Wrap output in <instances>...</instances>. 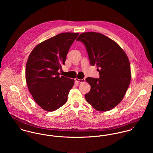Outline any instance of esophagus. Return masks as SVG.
Listing matches in <instances>:
<instances>
[{
  "label": "esophagus",
  "instance_id": "esophagus-1",
  "mask_svg": "<svg viewBox=\"0 0 153 153\" xmlns=\"http://www.w3.org/2000/svg\"><path fill=\"white\" fill-rule=\"evenodd\" d=\"M75 81H76V82H79V83H81V82H84L85 81V78H83V79H79L78 78H75Z\"/></svg>",
  "mask_w": 153,
  "mask_h": 153
}]
</instances>
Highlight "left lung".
Masks as SVG:
<instances>
[{
  "label": "left lung",
  "mask_w": 153,
  "mask_h": 153,
  "mask_svg": "<svg viewBox=\"0 0 153 153\" xmlns=\"http://www.w3.org/2000/svg\"><path fill=\"white\" fill-rule=\"evenodd\" d=\"M76 41L85 45L91 65H97L99 78L88 77L91 90L85 97L94 108L108 111L123 99L131 81L129 59L120 45L103 34L81 33Z\"/></svg>",
  "instance_id": "1"
}]
</instances>
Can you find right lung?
Segmentation results:
<instances>
[{
  "instance_id": "right-lung-1",
  "label": "right lung",
  "mask_w": 153,
  "mask_h": 153,
  "mask_svg": "<svg viewBox=\"0 0 153 153\" xmlns=\"http://www.w3.org/2000/svg\"><path fill=\"white\" fill-rule=\"evenodd\" d=\"M78 33H59L37 45L30 52L25 77L35 101L46 111H54L67 101L74 79L59 76L68 51Z\"/></svg>"
}]
</instances>
